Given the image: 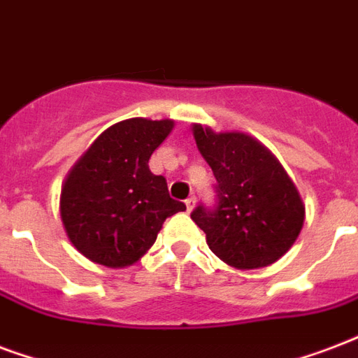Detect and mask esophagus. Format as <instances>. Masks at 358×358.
I'll use <instances>...</instances> for the list:
<instances>
[{
	"instance_id": "esophagus-1",
	"label": "esophagus",
	"mask_w": 358,
	"mask_h": 358,
	"mask_svg": "<svg viewBox=\"0 0 358 358\" xmlns=\"http://www.w3.org/2000/svg\"><path fill=\"white\" fill-rule=\"evenodd\" d=\"M193 206H195V197L185 199V208H187V212H191V210H193Z\"/></svg>"
}]
</instances>
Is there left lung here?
Here are the masks:
<instances>
[{
    "mask_svg": "<svg viewBox=\"0 0 358 358\" xmlns=\"http://www.w3.org/2000/svg\"><path fill=\"white\" fill-rule=\"evenodd\" d=\"M193 136L215 176V203L191 212L210 250L240 270L278 261L304 225V204L280 161L244 133L193 125Z\"/></svg>",
    "mask_w": 358,
    "mask_h": 358,
    "instance_id": "obj_1",
    "label": "left lung"
}]
</instances>
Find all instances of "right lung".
<instances>
[{
  "label": "right lung",
  "instance_id": "1",
  "mask_svg": "<svg viewBox=\"0 0 358 358\" xmlns=\"http://www.w3.org/2000/svg\"><path fill=\"white\" fill-rule=\"evenodd\" d=\"M173 120L133 118L101 133L62 189V222L84 257L105 266L138 261L167 217L185 210L169 195L167 180L148 167Z\"/></svg>",
  "mask_w": 358,
  "mask_h": 358
}]
</instances>
